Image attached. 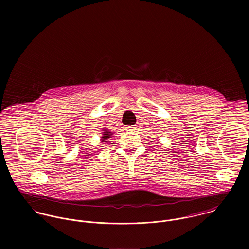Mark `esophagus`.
Wrapping results in <instances>:
<instances>
[{
	"label": "esophagus",
	"mask_w": 249,
	"mask_h": 249,
	"mask_svg": "<svg viewBox=\"0 0 249 249\" xmlns=\"http://www.w3.org/2000/svg\"><path fill=\"white\" fill-rule=\"evenodd\" d=\"M136 129H137L136 125H133V126H128V127H126V128H125V130H126V131H129V132H133V131H136Z\"/></svg>",
	"instance_id": "34e87169"
}]
</instances>
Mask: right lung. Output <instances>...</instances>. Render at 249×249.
Returning a JSON list of instances; mask_svg holds the SVG:
<instances>
[{
    "label": "right lung",
    "instance_id": "obj_1",
    "mask_svg": "<svg viewBox=\"0 0 249 249\" xmlns=\"http://www.w3.org/2000/svg\"><path fill=\"white\" fill-rule=\"evenodd\" d=\"M113 136V133L110 132L107 128L103 129V136L101 137V142H107L109 140H111V137Z\"/></svg>",
    "mask_w": 249,
    "mask_h": 249
}]
</instances>
